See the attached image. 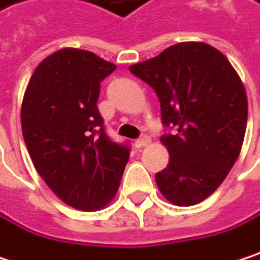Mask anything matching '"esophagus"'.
<instances>
[{
    "mask_svg": "<svg viewBox=\"0 0 260 260\" xmlns=\"http://www.w3.org/2000/svg\"><path fill=\"white\" fill-rule=\"evenodd\" d=\"M136 148H145V146H148V145H151V139L148 137V136H145V137H142V139H139V140H136Z\"/></svg>",
    "mask_w": 260,
    "mask_h": 260,
    "instance_id": "obj_1",
    "label": "esophagus"
}]
</instances>
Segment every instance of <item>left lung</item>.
I'll list each match as a JSON object with an SVG mask.
<instances>
[{
	"label": "left lung",
	"mask_w": 260,
	"mask_h": 260,
	"mask_svg": "<svg viewBox=\"0 0 260 260\" xmlns=\"http://www.w3.org/2000/svg\"><path fill=\"white\" fill-rule=\"evenodd\" d=\"M154 88L165 126L169 165L155 175L163 197L181 207L209 198L236 163L247 127L244 83L229 59L204 42H180L129 67Z\"/></svg>",
	"instance_id": "1"
}]
</instances>
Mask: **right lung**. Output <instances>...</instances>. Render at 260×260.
<instances>
[{
  "label": "right lung",
  "mask_w": 260,
  "mask_h": 260,
  "mask_svg": "<svg viewBox=\"0 0 260 260\" xmlns=\"http://www.w3.org/2000/svg\"><path fill=\"white\" fill-rule=\"evenodd\" d=\"M117 67L91 51L60 48L33 71L21 127L35 169L65 204L94 212L115 197L129 148L105 134L100 82Z\"/></svg>",
  "instance_id": "add662e5"
}]
</instances>
